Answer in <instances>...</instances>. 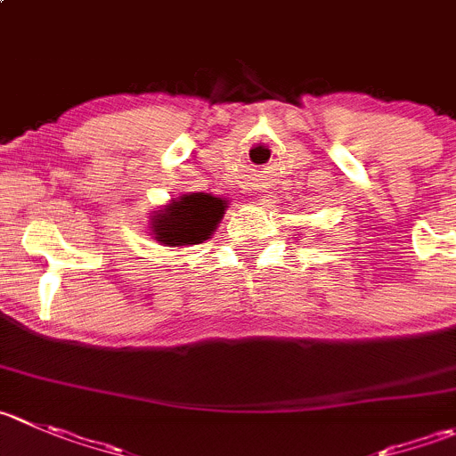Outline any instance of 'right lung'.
I'll list each match as a JSON object with an SVG mask.
<instances>
[{
  "instance_id": "add662e5",
  "label": "right lung",
  "mask_w": 456,
  "mask_h": 456,
  "mask_svg": "<svg viewBox=\"0 0 456 456\" xmlns=\"http://www.w3.org/2000/svg\"><path fill=\"white\" fill-rule=\"evenodd\" d=\"M227 200L211 193H183L151 216V233L167 247L198 245L218 227Z\"/></svg>"
}]
</instances>
